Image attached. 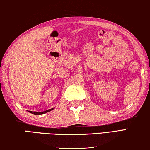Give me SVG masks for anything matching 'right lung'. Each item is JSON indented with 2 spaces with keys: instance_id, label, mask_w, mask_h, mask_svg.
<instances>
[{
  "instance_id": "obj_1",
  "label": "right lung",
  "mask_w": 150,
  "mask_h": 150,
  "mask_svg": "<svg viewBox=\"0 0 150 150\" xmlns=\"http://www.w3.org/2000/svg\"><path fill=\"white\" fill-rule=\"evenodd\" d=\"M54 109V108H53L52 109H50V110H46V111L44 112H32V111H29L30 113H31V114H35V115H40V114H45V113H47L48 112H50L51 110H52Z\"/></svg>"
}]
</instances>
